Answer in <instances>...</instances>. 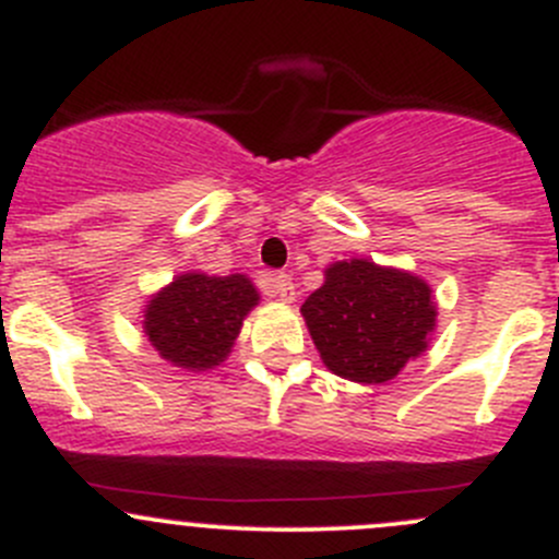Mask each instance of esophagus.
I'll return each instance as SVG.
<instances>
[{
    "label": "esophagus",
    "instance_id": "34e87169",
    "mask_svg": "<svg viewBox=\"0 0 559 559\" xmlns=\"http://www.w3.org/2000/svg\"><path fill=\"white\" fill-rule=\"evenodd\" d=\"M264 289H267V295L278 297V300H284V302L295 300V284H292L289 275H284V273L270 275V278L264 281Z\"/></svg>",
    "mask_w": 559,
    "mask_h": 559
}]
</instances>
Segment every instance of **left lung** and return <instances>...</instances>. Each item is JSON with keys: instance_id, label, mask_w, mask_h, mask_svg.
<instances>
[{"instance_id": "1", "label": "left lung", "mask_w": 559, "mask_h": 559, "mask_svg": "<svg viewBox=\"0 0 559 559\" xmlns=\"http://www.w3.org/2000/svg\"><path fill=\"white\" fill-rule=\"evenodd\" d=\"M300 313L326 370L357 384H384L427 352L438 306L419 275L354 257L324 270V284Z\"/></svg>"}]
</instances>
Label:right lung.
<instances>
[{"instance_id":"add662e5","label":"right lung","mask_w":559,"mask_h":559,"mask_svg":"<svg viewBox=\"0 0 559 559\" xmlns=\"http://www.w3.org/2000/svg\"><path fill=\"white\" fill-rule=\"evenodd\" d=\"M259 306L248 275L180 273L143 308V332L173 368L213 370L229 357L243 319Z\"/></svg>"}]
</instances>
